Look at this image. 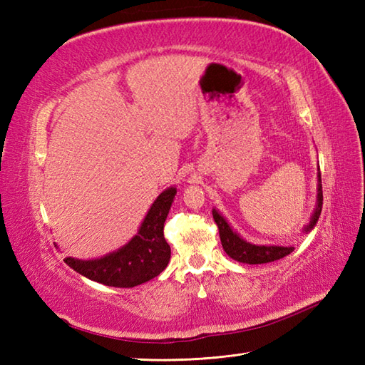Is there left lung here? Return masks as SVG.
<instances>
[{
    "label": "left lung",
    "instance_id": "obj_1",
    "mask_svg": "<svg viewBox=\"0 0 365 365\" xmlns=\"http://www.w3.org/2000/svg\"><path fill=\"white\" fill-rule=\"evenodd\" d=\"M319 173H317V202L315 208L311 216V221H309L304 227H302V232L304 234H309L315 226L317 221L320 218L322 213V205H323V191H322V175H320V166L317 168ZM213 220L218 226L220 230V238H221V245L222 250L226 251L230 259H234L240 263H247V265H260V263H268V262H274L285 257L290 252H293L294 247L293 246H279V245H254L246 242L243 237H240V234L230 227V224L224 216L213 208Z\"/></svg>",
    "mask_w": 365,
    "mask_h": 365
}]
</instances>
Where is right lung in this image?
<instances>
[{
	"instance_id": "add662e5",
	"label": "right lung",
	"mask_w": 365,
	"mask_h": 365,
	"mask_svg": "<svg viewBox=\"0 0 365 365\" xmlns=\"http://www.w3.org/2000/svg\"><path fill=\"white\" fill-rule=\"evenodd\" d=\"M175 195V187L163 191L144 216L138 234L119 250L97 259L66 257L64 262L91 281L119 289H131L150 281L168 267L170 259V247L163 229Z\"/></svg>"
}]
</instances>
